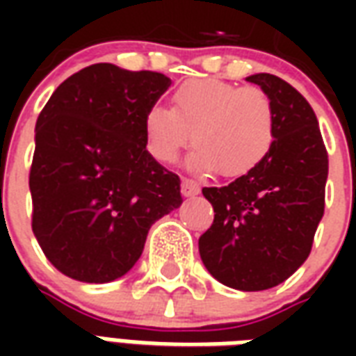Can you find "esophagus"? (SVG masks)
I'll return each instance as SVG.
<instances>
[{"instance_id": "34e87169", "label": "esophagus", "mask_w": 356, "mask_h": 356, "mask_svg": "<svg viewBox=\"0 0 356 356\" xmlns=\"http://www.w3.org/2000/svg\"><path fill=\"white\" fill-rule=\"evenodd\" d=\"M181 194L183 196H196V194H200V185L196 183V181H193V179H183L181 181Z\"/></svg>"}]
</instances>
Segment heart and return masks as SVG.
<instances>
[{"mask_svg":"<svg viewBox=\"0 0 356 356\" xmlns=\"http://www.w3.org/2000/svg\"><path fill=\"white\" fill-rule=\"evenodd\" d=\"M173 108L152 106L143 120L145 139L158 162L173 163L193 143L191 168L236 179L257 170L275 145L273 101L259 88L217 78L181 83Z\"/></svg>","mask_w":356,"mask_h":356,"instance_id":"obj_1","label":"heart"}]
</instances>
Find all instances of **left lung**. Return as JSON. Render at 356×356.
I'll return each mask as SVG.
<instances>
[{
	"mask_svg": "<svg viewBox=\"0 0 356 356\" xmlns=\"http://www.w3.org/2000/svg\"><path fill=\"white\" fill-rule=\"evenodd\" d=\"M246 80L273 101L275 145L252 173L227 186L202 188L216 217L198 250L219 282L259 291L290 278L311 254L324 216L328 152L318 120L298 89L273 74Z\"/></svg>",
	"mask_w": 356,
	"mask_h": 356,
	"instance_id": "1",
	"label": "left lung"
}]
</instances>
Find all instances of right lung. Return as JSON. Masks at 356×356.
<instances>
[{
  "label": "right lung",
  "instance_id": "add662e5",
  "mask_svg": "<svg viewBox=\"0 0 356 356\" xmlns=\"http://www.w3.org/2000/svg\"><path fill=\"white\" fill-rule=\"evenodd\" d=\"M170 86L160 72L99 63L63 81L38 116L32 231L63 275L124 276L150 227L183 204L181 179L152 158L143 129Z\"/></svg>",
  "mask_w": 356,
  "mask_h": 356
}]
</instances>
